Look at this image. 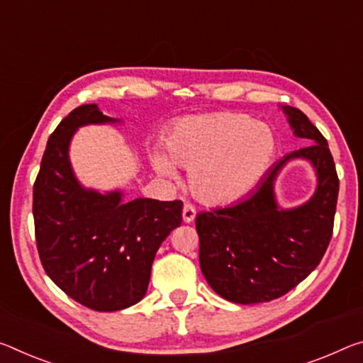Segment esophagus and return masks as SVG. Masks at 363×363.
<instances>
[{"label":"esophagus","instance_id":"obj_1","mask_svg":"<svg viewBox=\"0 0 363 363\" xmlns=\"http://www.w3.org/2000/svg\"><path fill=\"white\" fill-rule=\"evenodd\" d=\"M195 215H197V211H195V206L192 203H184V208H182L184 221L192 223L195 220Z\"/></svg>","mask_w":363,"mask_h":363}]
</instances>
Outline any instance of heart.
Segmentation results:
<instances>
[{
    "instance_id": "1",
    "label": "heart",
    "mask_w": 363,
    "mask_h": 363,
    "mask_svg": "<svg viewBox=\"0 0 363 363\" xmlns=\"http://www.w3.org/2000/svg\"><path fill=\"white\" fill-rule=\"evenodd\" d=\"M166 147L153 148L157 172L176 177V164L189 169V187L199 200L228 205L249 195L262 181L276 153L267 124L242 113H213L184 118L172 125Z\"/></svg>"
}]
</instances>
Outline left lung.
Instances as JSON below:
<instances>
[{"label": "left lung", "instance_id": "1", "mask_svg": "<svg viewBox=\"0 0 363 363\" xmlns=\"http://www.w3.org/2000/svg\"><path fill=\"white\" fill-rule=\"evenodd\" d=\"M283 109L308 145L279 160L250 197L195 218L200 268L211 289L229 302L245 306L287 294L318 267L333 235L339 179L330 147L301 109ZM292 157L313 161L319 187L310 203L286 212L274 202L272 182Z\"/></svg>", "mask_w": 363, "mask_h": 363}]
</instances>
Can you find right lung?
<instances>
[{"mask_svg": "<svg viewBox=\"0 0 363 363\" xmlns=\"http://www.w3.org/2000/svg\"><path fill=\"white\" fill-rule=\"evenodd\" d=\"M96 105L72 109L45 148L33 184L40 262L69 297L96 312H116L143 298L157 250L182 221V202L101 195L79 186L69 164L74 130L111 123Z\"/></svg>", "mask_w": 363, "mask_h": 363, "instance_id": "right-lung-1", "label": "right lung"}]
</instances>
